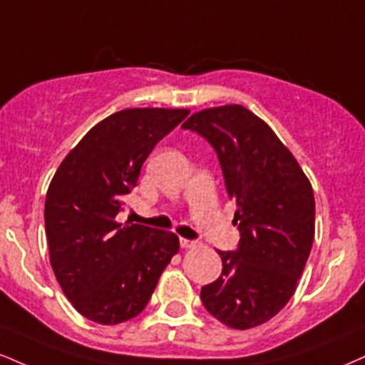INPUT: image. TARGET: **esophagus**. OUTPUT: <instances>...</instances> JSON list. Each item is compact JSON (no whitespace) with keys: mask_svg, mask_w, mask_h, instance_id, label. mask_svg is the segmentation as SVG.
Wrapping results in <instances>:
<instances>
[{"mask_svg":"<svg viewBox=\"0 0 365 365\" xmlns=\"http://www.w3.org/2000/svg\"><path fill=\"white\" fill-rule=\"evenodd\" d=\"M197 245V241H194V240H187V238H180V247H182L183 250H187V248H194Z\"/></svg>","mask_w":365,"mask_h":365,"instance_id":"34e87169","label":"esophagus"}]
</instances>
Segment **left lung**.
I'll return each instance as SVG.
<instances>
[{
    "label": "left lung",
    "mask_w": 365,
    "mask_h": 365,
    "mask_svg": "<svg viewBox=\"0 0 365 365\" xmlns=\"http://www.w3.org/2000/svg\"><path fill=\"white\" fill-rule=\"evenodd\" d=\"M182 127L216 151L240 230L235 252L217 250L222 272L202 287V304L226 327L248 330L296 291L314 240L313 188L274 130L241 105L197 112Z\"/></svg>",
    "instance_id": "obj_1"
}]
</instances>
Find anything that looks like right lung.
Instances as JSON below:
<instances>
[{
    "mask_svg": "<svg viewBox=\"0 0 365 365\" xmlns=\"http://www.w3.org/2000/svg\"><path fill=\"white\" fill-rule=\"evenodd\" d=\"M188 115L127 108L96 124L64 158L46 195V235L57 282L78 313L117 324L146 308L178 253L170 231L117 222L146 158Z\"/></svg>",
    "mask_w": 365,
    "mask_h": 365,
    "instance_id": "right-lung-1",
    "label": "right lung"
}]
</instances>
